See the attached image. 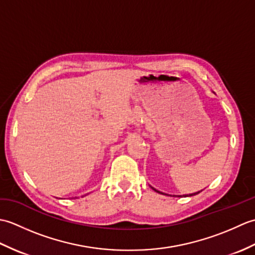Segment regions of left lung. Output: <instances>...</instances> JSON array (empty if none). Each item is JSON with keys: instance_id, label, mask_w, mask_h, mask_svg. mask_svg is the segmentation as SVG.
<instances>
[{"instance_id": "8db88e82", "label": "left lung", "mask_w": 255, "mask_h": 255, "mask_svg": "<svg viewBox=\"0 0 255 255\" xmlns=\"http://www.w3.org/2000/svg\"><path fill=\"white\" fill-rule=\"evenodd\" d=\"M154 189V188H153ZM154 191L155 192H158V193H160L159 191H156V189H154ZM198 193H200V192H197V193H193V194H189V195H185V196H194V195H197Z\"/></svg>"}]
</instances>
